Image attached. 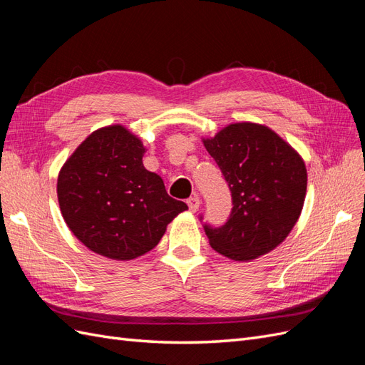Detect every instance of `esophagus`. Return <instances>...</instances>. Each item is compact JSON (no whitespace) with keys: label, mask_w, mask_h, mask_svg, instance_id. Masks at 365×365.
<instances>
[{"label":"esophagus","mask_w":365,"mask_h":365,"mask_svg":"<svg viewBox=\"0 0 365 365\" xmlns=\"http://www.w3.org/2000/svg\"><path fill=\"white\" fill-rule=\"evenodd\" d=\"M187 205H189L190 212H196V210L201 205V200L197 196H192L190 200H187Z\"/></svg>","instance_id":"esophagus-1"}]
</instances>
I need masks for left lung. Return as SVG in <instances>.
I'll use <instances>...</instances> for the list:
<instances>
[{"label":"left lung","mask_w":365,"mask_h":365,"mask_svg":"<svg viewBox=\"0 0 365 365\" xmlns=\"http://www.w3.org/2000/svg\"><path fill=\"white\" fill-rule=\"evenodd\" d=\"M233 197L225 225H204L210 245L236 262H250L288 237L302 215L307 170L289 143L264 125L239 121L202 138Z\"/></svg>","instance_id":"obj_1"}]
</instances>
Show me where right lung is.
<instances>
[{
	"label": "right lung",
	"mask_w": 365,
	"mask_h": 365,
	"mask_svg": "<svg viewBox=\"0 0 365 365\" xmlns=\"http://www.w3.org/2000/svg\"><path fill=\"white\" fill-rule=\"evenodd\" d=\"M146 148L123 125L88 135L58 176L65 224L82 244L113 260H132L158 245L187 207L143 165Z\"/></svg>",
	"instance_id": "add662e5"
}]
</instances>
